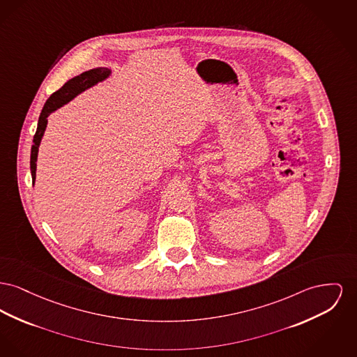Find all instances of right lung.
I'll use <instances>...</instances> for the list:
<instances>
[{
    "mask_svg": "<svg viewBox=\"0 0 357 357\" xmlns=\"http://www.w3.org/2000/svg\"><path fill=\"white\" fill-rule=\"evenodd\" d=\"M112 74V70L106 68V67H97L89 71H84L82 74L74 77L73 79H70L58 90L55 91L44 104L39 121H38V129L36 133L33 136V144L31 148V174H32V185H35V179H36V162H38V153H39V147H40V142H42L44 130L47 128V117L55 112L56 109H59L61 106L66 105L67 102H70L74 97H77L78 94H81L84 90H87L89 87L105 81L106 78H109V75Z\"/></svg>",
    "mask_w": 357,
    "mask_h": 357,
    "instance_id": "obj_1",
    "label": "right lung"
}]
</instances>
